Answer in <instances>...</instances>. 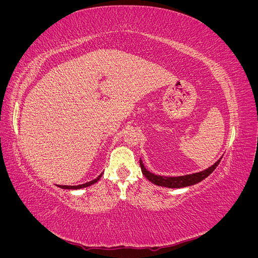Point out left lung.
<instances>
[{
  "label": "left lung",
  "instance_id": "8db88e82",
  "mask_svg": "<svg viewBox=\"0 0 258 258\" xmlns=\"http://www.w3.org/2000/svg\"><path fill=\"white\" fill-rule=\"evenodd\" d=\"M221 159H218L213 166L209 167L208 169H206L204 171H200V172L192 173V174L182 175V176L156 175V174L150 172V171H147L145 169L141 159H140V166H141L142 173L145 175V177L148 179V181H151L152 183H154L155 185L169 187V188H181V187H186V186L197 184V183L201 182L202 179H205L207 176H209L211 173L213 172L215 168L218 166V163H220Z\"/></svg>",
  "mask_w": 258,
  "mask_h": 258
}]
</instances>
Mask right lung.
<instances>
[{
  "instance_id": "obj_1",
  "label": "right lung",
  "mask_w": 258,
  "mask_h": 258,
  "mask_svg": "<svg viewBox=\"0 0 258 258\" xmlns=\"http://www.w3.org/2000/svg\"><path fill=\"white\" fill-rule=\"evenodd\" d=\"M101 175H102V173H101L97 178L92 179V181L87 182V183H85V184H81V185H73V186L72 185H58V186L60 187V188H64V189H80V188H84V187H87V186H90L92 184L97 183L99 179H100Z\"/></svg>"
}]
</instances>
